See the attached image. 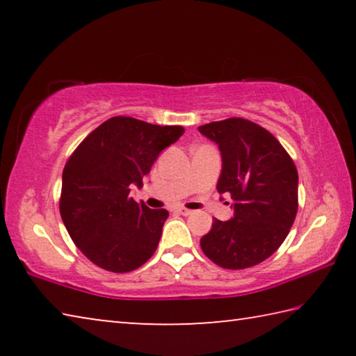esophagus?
<instances>
[{
	"instance_id": "34e87169",
	"label": "esophagus",
	"mask_w": 356,
	"mask_h": 356,
	"mask_svg": "<svg viewBox=\"0 0 356 356\" xmlns=\"http://www.w3.org/2000/svg\"><path fill=\"white\" fill-rule=\"evenodd\" d=\"M176 212L177 213H180V215H191L193 213V210H190V209H185V207H177L176 209Z\"/></svg>"
}]
</instances>
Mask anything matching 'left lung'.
Wrapping results in <instances>:
<instances>
[{
    "instance_id": "8db88e82",
    "label": "left lung",
    "mask_w": 356,
    "mask_h": 356,
    "mask_svg": "<svg viewBox=\"0 0 356 356\" xmlns=\"http://www.w3.org/2000/svg\"><path fill=\"white\" fill-rule=\"evenodd\" d=\"M197 130L218 144L222 168L216 190L234 201L232 218H215L201 238L204 254L227 270L261 264L280 248L295 221L297 168L280 141L248 119L229 118Z\"/></svg>"
}]
</instances>
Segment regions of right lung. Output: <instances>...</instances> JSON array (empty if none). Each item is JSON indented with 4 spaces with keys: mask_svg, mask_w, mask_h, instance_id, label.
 Returning a JSON list of instances; mask_svg holds the SVG:
<instances>
[{
    "mask_svg": "<svg viewBox=\"0 0 356 356\" xmlns=\"http://www.w3.org/2000/svg\"><path fill=\"white\" fill-rule=\"evenodd\" d=\"M182 135L180 125L116 116L69 156L59 212L76 248L100 268L127 273L152 257L170 213L138 204L130 190L141 188L156 156Z\"/></svg>",
    "mask_w": 356,
    "mask_h": 356,
    "instance_id": "add662e5",
    "label": "right lung"
}]
</instances>
